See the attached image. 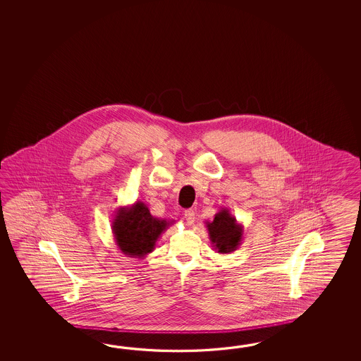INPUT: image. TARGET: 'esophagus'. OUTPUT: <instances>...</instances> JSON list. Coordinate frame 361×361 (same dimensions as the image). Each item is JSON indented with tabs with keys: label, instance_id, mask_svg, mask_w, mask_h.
<instances>
[{
	"label": "esophagus",
	"instance_id": "34e87169",
	"mask_svg": "<svg viewBox=\"0 0 361 361\" xmlns=\"http://www.w3.org/2000/svg\"><path fill=\"white\" fill-rule=\"evenodd\" d=\"M184 218H185V222H187V224H193L195 219H196L195 210H193V209H187V210L184 212Z\"/></svg>",
	"mask_w": 361,
	"mask_h": 361
}]
</instances>
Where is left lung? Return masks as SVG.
Instances as JSON below:
<instances>
[{"instance_id":"1","label":"left lung","mask_w":361,"mask_h":361,"mask_svg":"<svg viewBox=\"0 0 361 361\" xmlns=\"http://www.w3.org/2000/svg\"><path fill=\"white\" fill-rule=\"evenodd\" d=\"M209 238L216 253L230 254L238 249L244 235V226L236 221L227 207H222L212 222L205 223Z\"/></svg>"}]
</instances>
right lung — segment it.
I'll return each mask as SVG.
<instances>
[{"mask_svg": "<svg viewBox=\"0 0 361 361\" xmlns=\"http://www.w3.org/2000/svg\"><path fill=\"white\" fill-rule=\"evenodd\" d=\"M176 221H166L151 214L145 202L135 201L130 207H120L112 221V233L121 253L143 258L154 252L157 240Z\"/></svg>", "mask_w": 361, "mask_h": 361, "instance_id": "add662e5", "label": "right lung"}]
</instances>
